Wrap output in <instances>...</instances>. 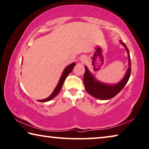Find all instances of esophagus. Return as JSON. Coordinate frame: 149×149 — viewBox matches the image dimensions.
Here are the masks:
<instances>
[{
	"label": "esophagus",
	"mask_w": 149,
	"mask_h": 149,
	"mask_svg": "<svg viewBox=\"0 0 149 149\" xmlns=\"http://www.w3.org/2000/svg\"><path fill=\"white\" fill-rule=\"evenodd\" d=\"M85 60H86V59H85L84 57H82L81 58H80V61H82V62H84Z\"/></svg>",
	"instance_id": "1"
}]
</instances>
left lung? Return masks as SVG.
Instances as JSON below:
<instances>
[{
  "label": "left lung",
  "instance_id": "1",
  "mask_svg": "<svg viewBox=\"0 0 149 149\" xmlns=\"http://www.w3.org/2000/svg\"><path fill=\"white\" fill-rule=\"evenodd\" d=\"M128 53L129 58V68L127 70V72L123 79L116 84H105L97 80L95 77L89 71L87 67L84 66L85 72L84 75V84L86 91L88 94H90L94 97L100 100H109L116 96L125 84L127 83L131 75V58L130 55V52L126 45L122 41H120Z\"/></svg>",
  "mask_w": 149,
  "mask_h": 149
}]
</instances>
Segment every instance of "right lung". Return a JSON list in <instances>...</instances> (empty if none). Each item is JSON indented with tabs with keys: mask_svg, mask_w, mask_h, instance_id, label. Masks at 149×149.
Returning a JSON list of instances; mask_svg holds the SVG:
<instances>
[{
	"mask_svg": "<svg viewBox=\"0 0 149 149\" xmlns=\"http://www.w3.org/2000/svg\"><path fill=\"white\" fill-rule=\"evenodd\" d=\"M75 65H76V63H71V64H70L69 66H67V67L65 69V70H63V72L61 75V79L59 80V81H58V82L57 86L55 87V88L54 91H53V92H52V94H51L48 97H47V98H45L44 100H38V101L41 102H48V101L51 100H52L53 98H54V97L57 96L58 93H59L61 90L63 84L65 82V80L66 79V78H67L68 75H69V73L71 72Z\"/></svg>",
	"mask_w": 149,
	"mask_h": 149,
	"instance_id": "right-lung-1",
	"label": "right lung"
}]
</instances>
